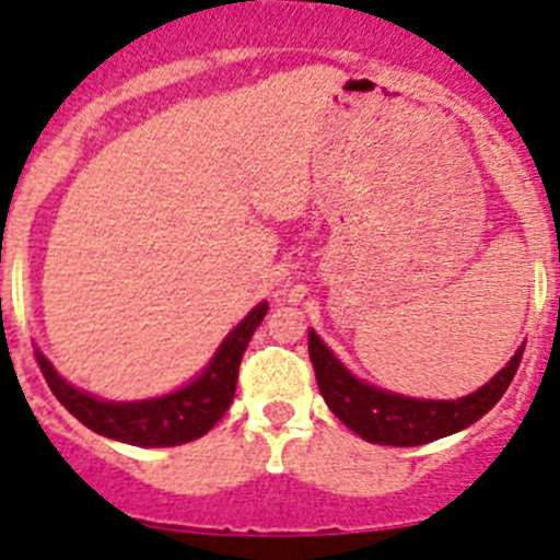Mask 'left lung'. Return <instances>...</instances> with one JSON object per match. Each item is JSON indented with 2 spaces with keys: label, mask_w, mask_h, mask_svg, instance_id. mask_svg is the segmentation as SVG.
Listing matches in <instances>:
<instances>
[{
  "label": "left lung",
  "mask_w": 560,
  "mask_h": 560,
  "mask_svg": "<svg viewBox=\"0 0 560 560\" xmlns=\"http://www.w3.org/2000/svg\"><path fill=\"white\" fill-rule=\"evenodd\" d=\"M522 351L525 346L516 349V354L491 382L463 399H412L362 382L310 329V360L329 410L362 441L382 443V446H421L438 438L455 435L480 421L511 385Z\"/></svg>",
  "instance_id": "1"
}]
</instances>
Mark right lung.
Returning <instances> with one entry per match:
<instances>
[{
  "label": "right lung",
  "instance_id": "add662e5",
  "mask_svg": "<svg viewBox=\"0 0 560 560\" xmlns=\"http://www.w3.org/2000/svg\"><path fill=\"white\" fill-rule=\"evenodd\" d=\"M265 315H268V301L256 304L225 335L209 365L192 382H186L173 393L155 396V399H100V396L80 390L72 382L63 380L42 351H35V357H38L44 380L52 387L60 405L97 435L130 443V446H180V443L206 435L225 416L231 399H234L240 362H243L250 337H254L256 326L265 320Z\"/></svg>",
  "mask_w": 560,
  "mask_h": 560
}]
</instances>
